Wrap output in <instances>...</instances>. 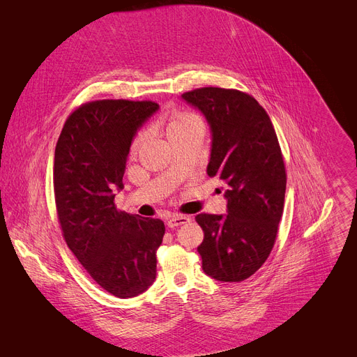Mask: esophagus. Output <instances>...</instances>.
I'll list each match as a JSON object with an SVG mask.
<instances>
[{"instance_id": "obj_1", "label": "esophagus", "mask_w": 357, "mask_h": 357, "mask_svg": "<svg viewBox=\"0 0 357 357\" xmlns=\"http://www.w3.org/2000/svg\"><path fill=\"white\" fill-rule=\"evenodd\" d=\"M190 221H191V217H190V215L176 214V215H172L171 218L167 220V227H169V229H175V227L182 226V224L190 222Z\"/></svg>"}]
</instances>
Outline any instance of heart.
I'll return each mask as SVG.
<instances>
[{"label": "heart", "mask_w": 357, "mask_h": 357, "mask_svg": "<svg viewBox=\"0 0 357 357\" xmlns=\"http://www.w3.org/2000/svg\"><path fill=\"white\" fill-rule=\"evenodd\" d=\"M194 127H202V120L197 114V112L192 111H186V109H175L172 112H169V116L166 119V131L169 139L178 136L181 133H185ZM146 137V131H140V133L136 136L133 144H131V153H136L142 142Z\"/></svg>", "instance_id": "heart-1"}]
</instances>
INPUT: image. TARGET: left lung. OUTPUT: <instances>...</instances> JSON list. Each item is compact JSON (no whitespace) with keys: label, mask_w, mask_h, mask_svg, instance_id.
<instances>
[{"label":"left lung","mask_w":357,"mask_h":357,"mask_svg":"<svg viewBox=\"0 0 357 357\" xmlns=\"http://www.w3.org/2000/svg\"><path fill=\"white\" fill-rule=\"evenodd\" d=\"M182 98L198 107L213 131L208 176L226 185L227 215L198 214L202 269L222 282H241L269 257L284 213L287 171L276 131L249 93L197 88Z\"/></svg>","instance_id":"obj_1"}]
</instances>
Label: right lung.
Listing matches in <instances>:
<instances>
[{
	"label": "right lung",
	"mask_w": 357,
	"mask_h": 357,
	"mask_svg": "<svg viewBox=\"0 0 357 357\" xmlns=\"http://www.w3.org/2000/svg\"><path fill=\"white\" fill-rule=\"evenodd\" d=\"M153 101L97 100L66 119L54 149L56 213L68 248L96 282L119 298L155 282L165 224L117 211L126 162L137 128L156 112Z\"/></svg>",
	"instance_id": "obj_1"
}]
</instances>
